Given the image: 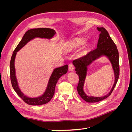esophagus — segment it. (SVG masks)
Masks as SVG:
<instances>
[{
  "label": "esophagus",
  "mask_w": 132,
  "mask_h": 132,
  "mask_svg": "<svg viewBox=\"0 0 132 132\" xmlns=\"http://www.w3.org/2000/svg\"><path fill=\"white\" fill-rule=\"evenodd\" d=\"M69 69L70 71H73L74 69V65H73V64H70L69 65Z\"/></svg>",
  "instance_id": "34e87169"
}]
</instances>
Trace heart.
Instances as JSON below:
<instances>
[{"mask_svg":"<svg viewBox=\"0 0 132 132\" xmlns=\"http://www.w3.org/2000/svg\"><path fill=\"white\" fill-rule=\"evenodd\" d=\"M86 42V39L83 37H76L71 39L68 42V48L70 49L76 48L82 45Z\"/></svg>","mask_w":132,"mask_h":132,"instance_id":"heart-1","label":"heart"}]
</instances>
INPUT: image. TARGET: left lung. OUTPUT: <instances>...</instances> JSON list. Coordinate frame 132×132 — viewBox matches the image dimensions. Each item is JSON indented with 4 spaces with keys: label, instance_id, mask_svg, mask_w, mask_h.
<instances>
[{
    "label": "left lung",
    "instance_id": "obj_1",
    "mask_svg": "<svg viewBox=\"0 0 132 132\" xmlns=\"http://www.w3.org/2000/svg\"><path fill=\"white\" fill-rule=\"evenodd\" d=\"M97 29L101 32L100 34L97 48L90 51L85 56L76 59L73 62L75 68L76 73L78 75L79 78L77 87L78 93L80 96L87 102L101 101L109 97L116 85L119 75V53L117 47L105 28L97 27ZM102 56L106 57L112 65L115 76L114 84L109 93L103 97H95L88 96L83 90L88 67L95 60Z\"/></svg>",
    "mask_w": 132,
    "mask_h": 132
}]
</instances>
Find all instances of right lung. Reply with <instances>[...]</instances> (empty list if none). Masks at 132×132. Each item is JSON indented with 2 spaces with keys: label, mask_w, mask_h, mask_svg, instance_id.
<instances>
[{
  "label": "right lung",
  "mask_w": 132,
  "mask_h": 132,
  "mask_svg": "<svg viewBox=\"0 0 132 132\" xmlns=\"http://www.w3.org/2000/svg\"><path fill=\"white\" fill-rule=\"evenodd\" d=\"M56 34L55 30L49 28H38L28 30L23 35L22 39L16 47L13 55L11 56L10 63V79L12 86L17 94L20 97L23 101L30 105H41L48 102L54 94L55 87L56 84L62 75L65 74L68 70V65H65L61 67L55 68L51 74L48 82L46 89L42 95L38 97H28L23 94L19 86V84L16 77V71L15 68V60L17 52L20 50L26 44L36 38L44 39H51Z\"/></svg>",
  "instance_id": "right-lung-1"
}]
</instances>
